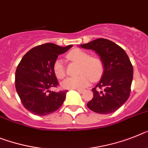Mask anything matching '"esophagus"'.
<instances>
[{
  "mask_svg": "<svg viewBox=\"0 0 148 148\" xmlns=\"http://www.w3.org/2000/svg\"><path fill=\"white\" fill-rule=\"evenodd\" d=\"M77 91H78L79 92H84V89H77Z\"/></svg>",
  "mask_w": 148,
  "mask_h": 148,
  "instance_id": "obj_1",
  "label": "esophagus"
}]
</instances>
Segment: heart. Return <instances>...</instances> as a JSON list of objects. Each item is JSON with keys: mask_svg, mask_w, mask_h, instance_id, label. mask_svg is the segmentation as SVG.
Returning a JSON list of instances; mask_svg holds the SVG:
<instances>
[{"mask_svg": "<svg viewBox=\"0 0 148 148\" xmlns=\"http://www.w3.org/2000/svg\"><path fill=\"white\" fill-rule=\"evenodd\" d=\"M68 59L80 63L79 68L80 75L68 77L62 82V86L65 89H82L87 86L90 82H95L101 78L104 73V64L101 60L96 57H90L86 52L75 49L67 54ZM53 72L58 79H63L66 75V71L62 60L57 59L53 64Z\"/></svg>", "mask_w": 148, "mask_h": 148, "instance_id": "obj_1", "label": "heart"}]
</instances>
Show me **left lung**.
I'll return each mask as SVG.
<instances>
[{"instance_id":"1","label":"left lung","mask_w":148,"mask_h":148,"mask_svg":"<svg viewBox=\"0 0 148 148\" xmlns=\"http://www.w3.org/2000/svg\"><path fill=\"white\" fill-rule=\"evenodd\" d=\"M80 47L95 50L101 57L105 68L100 82L92 89L93 98L87 107L98 114L116 111L127 101L131 92L133 68L127 54L120 46L104 38Z\"/></svg>"}]
</instances>
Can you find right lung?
Returning a JSON list of instances; mask_svg holds the SVG:
<instances>
[{
    "label": "right lung",
    "instance_id": "1",
    "mask_svg": "<svg viewBox=\"0 0 148 148\" xmlns=\"http://www.w3.org/2000/svg\"><path fill=\"white\" fill-rule=\"evenodd\" d=\"M73 45L62 47L47 43L30 49L18 63L15 86L25 109L38 116L52 114L62 106L68 90L49 91L59 86L53 72V64L59 54Z\"/></svg>",
    "mask_w": 148,
    "mask_h": 148
}]
</instances>
